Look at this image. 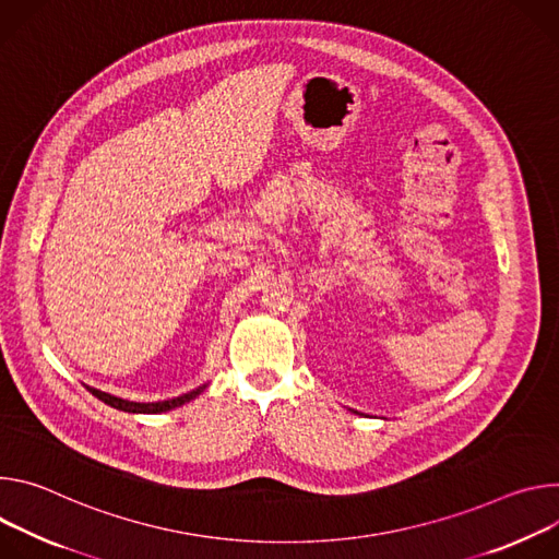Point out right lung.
<instances>
[{"label": "right lung", "mask_w": 559, "mask_h": 559, "mask_svg": "<svg viewBox=\"0 0 559 559\" xmlns=\"http://www.w3.org/2000/svg\"><path fill=\"white\" fill-rule=\"evenodd\" d=\"M86 386V384H84ZM209 384H202L189 393H181L179 397H173V400H162V402H131V400H123V397H117V395H110V393H104L99 389H93V386H86V391H91L97 400H102L104 404L117 408V411H123V413H148V415H157V413H166V411H173L177 406H183L186 402L195 400L198 395H202L206 391Z\"/></svg>", "instance_id": "1"}]
</instances>
